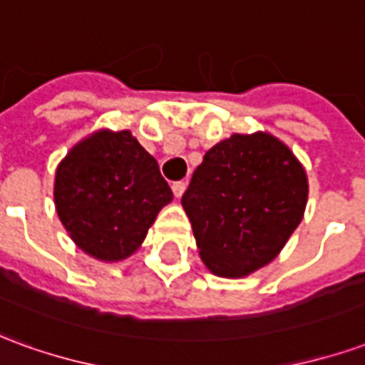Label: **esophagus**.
Wrapping results in <instances>:
<instances>
[{"instance_id": "obj_1", "label": "esophagus", "mask_w": 365, "mask_h": 365, "mask_svg": "<svg viewBox=\"0 0 365 365\" xmlns=\"http://www.w3.org/2000/svg\"><path fill=\"white\" fill-rule=\"evenodd\" d=\"M172 191H174L175 197H182L183 191H185V182H174V185H172Z\"/></svg>"}]
</instances>
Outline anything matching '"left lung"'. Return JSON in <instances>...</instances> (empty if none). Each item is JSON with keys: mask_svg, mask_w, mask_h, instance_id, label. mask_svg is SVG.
<instances>
[{"mask_svg": "<svg viewBox=\"0 0 365 365\" xmlns=\"http://www.w3.org/2000/svg\"><path fill=\"white\" fill-rule=\"evenodd\" d=\"M309 182L287 144L235 133L207 150L182 205L201 260L219 277H246L282 252L305 215Z\"/></svg>", "mask_w": 365, "mask_h": 365, "instance_id": "8db88e82", "label": "left lung"}]
</instances>
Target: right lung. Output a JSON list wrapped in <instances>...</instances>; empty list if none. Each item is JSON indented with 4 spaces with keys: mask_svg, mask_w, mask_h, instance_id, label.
Masks as SVG:
<instances>
[{
    "mask_svg": "<svg viewBox=\"0 0 365 365\" xmlns=\"http://www.w3.org/2000/svg\"><path fill=\"white\" fill-rule=\"evenodd\" d=\"M174 199L158 162L130 130L99 128L56 168L54 205L70 238L101 262L133 256Z\"/></svg>",
    "mask_w": 365,
    "mask_h": 365,
    "instance_id": "1",
    "label": "right lung"
}]
</instances>
